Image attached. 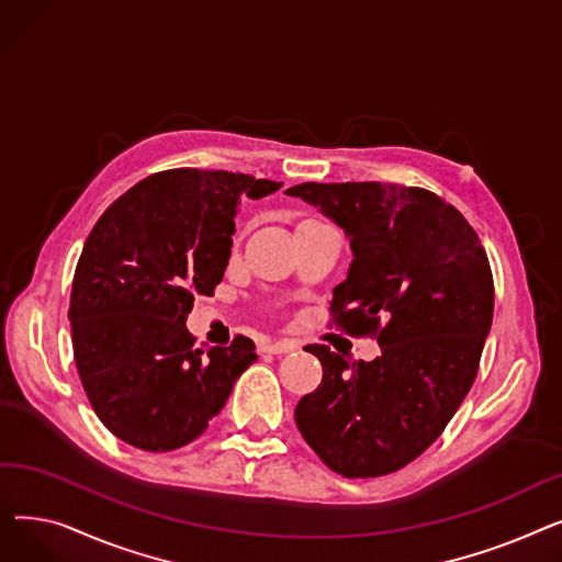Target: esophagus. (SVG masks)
I'll return each mask as SVG.
<instances>
[{"mask_svg": "<svg viewBox=\"0 0 562 562\" xmlns=\"http://www.w3.org/2000/svg\"><path fill=\"white\" fill-rule=\"evenodd\" d=\"M299 344L296 341H289V339H282V341H273V339H266L259 344V350L261 352H269V356H282V352H291L296 350Z\"/></svg>", "mask_w": 562, "mask_h": 562, "instance_id": "obj_1", "label": "esophagus"}]
</instances>
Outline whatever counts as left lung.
<instances>
[{
	"mask_svg": "<svg viewBox=\"0 0 562 562\" xmlns=\"http://www.w3.org/2000/svg\"><path fill=\"white\" fill-rule=\"evenodd\" d=\"M286 193L346 232L352 261L333 291V321L380 344L373 362L307 346L323 380L296 405L299 430L346 479L392 474L432 445L474 385L494 314L485 248L426 189L305 182Z\"/></svg>",
	"mask_w": 562,
	"mask_h": 562,
	"instance_id": "1",
	"label": "left lung"
}]
</instances>
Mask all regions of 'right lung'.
<instances>
[{
	"label": "right lung",
	"instance_id": "add662e5",
	"mask_svg": "<svg viewBox=\"0 0 562 562\" xmlns=\"http://www.w3.org/2000/svg\"><path fill=\"white\" fill-rule=\"evenodd\" d=\"M282 182L177 168L145 177L88 234L70 293L75 362L100 422L143 451L200 437L257 360L248 337L195 348L187 316L227 269L241 198Z\"/></svg>",
	"mask_w": 562,
	"mask_h": 562
}]
</instances>
